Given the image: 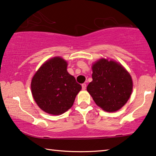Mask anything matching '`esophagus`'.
I'll use <instances>...</instances> for the list:
<instances>
[{"label":"esophagus","instance_id":"34e87169","mask_svg":"<svg viewBox=\"0 0 156 156\" xmlns=\"http://www.w3.org/2000/svg\"><path fill=\"white\" fill-rule=\"evenodd\" d=\"M82 89L83 90L86 89V84H85V83H83V84H82Z\"/></svg>","mask_w":156,"mask_h":156}]
</instances>
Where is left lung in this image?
Masks as SVG:
<instances>
[{"label":"left lung","mask_w":156,"mask_h":156,"mask_svg":"<svg viewBox=\"0 0 156 156\" xmlns=\"http://www.w3.org/2000/svg\"><path fill=\"white\" fill-rule=\"evenodd\" d=\"M92 81L87 92L98 106L107 112H115L128 101L133 83L131 76L121 64L102 58L93 64Z\"/></svg>","instance_id":"1"}]
</instances>
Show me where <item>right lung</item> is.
I'll list each match as a JSON object with an SVG mask.
<instances>
[{"instance_id":"add662e5","label":"right lung","mask_w":156,"mask_h":156,"mask_svg":"<svg viewBox=\"0 0 156 156\" xmlns=\"http://www.w3.org/2000/svg\"><path fill=\"white\" fill-rule=\"evenodd\" d=\"M67 62L56 57L48 60L32 78L31 92L35 101L45 112L61 115L73 106L82 89L67 71Z\"/></svg>"}]
</instances>
